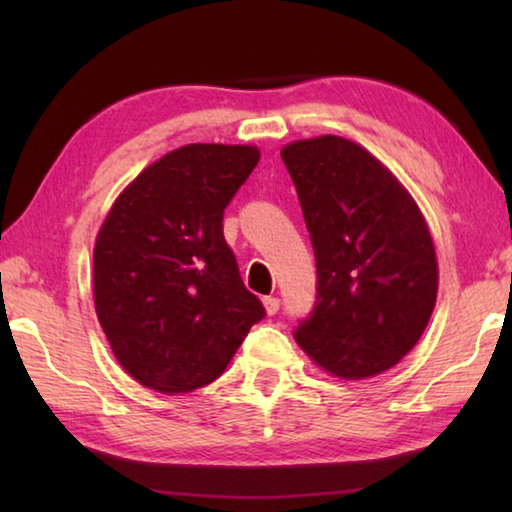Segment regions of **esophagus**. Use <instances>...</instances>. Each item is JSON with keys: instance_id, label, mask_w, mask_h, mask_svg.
Segmentation results:
<instances>
[{"instance_id": "esophagus-1", "label": "esophagus", "mask_w": 512, "mask_h": 512, "mask_svg": "<svg viewBox=\"0 0 512 512\" xmlns=\"http://www.w3.org/2000/svg\"><path fill=\"white\" fill-rule=\"evenodd\" d=\"M262 302H264V309L268 316H275L277 309H280V298H275V296H266Z\"/></svg>"}]
</instances>
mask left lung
I'll return each mask as SVG.
<instances>
[{"instance_id": "1", "label": "left lung", "mask_w": 512, "mask_h": 512, "mask_svg": "<svg viewBox=\"0 0 512 512\" xmlns=\"http://www.w3.org/2000/svg\"><path fill=\"white\" fill-rule=\"evenodd\" d=\"M318 268L296 341L327 375L368 379L409 354L438 296L429 225L395 173L361 144L318 135L282 146Z\"/></svg>"}]
</instances>
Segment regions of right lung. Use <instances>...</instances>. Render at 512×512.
<instances>
[{
    "label": "right lung",
    "instance_id": "right-lung-1",
    "mask_svg": "<svg viewBox=\"0 0 512 512\" xmlns=\"http://www.w3.org/2000/svg\"><path fill=\"white\" fill-rule=\"evenodd\" d=\"M253 144H187L124 187L94 241V309L128 375L164 395L210 384L264 307L241 282L223 210Z\"/></svg>",
    "mask_w": 512,
    "mask_h": 512
}]
</instances>
